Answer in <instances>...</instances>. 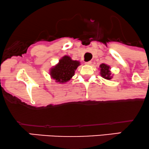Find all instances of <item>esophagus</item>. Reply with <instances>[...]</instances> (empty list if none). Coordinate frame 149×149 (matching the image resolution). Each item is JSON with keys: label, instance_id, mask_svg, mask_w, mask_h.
<instances>
[{"label": "esophagus", "instance_id": "obj_1", "mask_svg": "<svg viewBox=\"0 0 149 149\" xmlns=\"http://www.w3.org/2000/svg\"><path fill=\"white\" fill-rule=\"evenodd\" d=\"M91 64V61L85 62V65H90Z\"/></svg>", "mask_w": 149, "mask_h": 149}]
</instances>
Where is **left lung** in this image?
Instances as JSON below:
<instances>
[{"mask_svg":"<svg viewBox=\"0 0 149 149\" xmlns=\"http://www.w3.org/2000/svg\"><path fill=\"white\" fill-rule=\"evenodd\" d=\"M100 69V74L104 79L111 80L113 77V74H112L111 71V66L108 65L105 63H102L99 66Z\"/></svg>","mask_w":149,"mask_h":149,"instance_id":"8db88e82","label":"left lung"}]
</instances>
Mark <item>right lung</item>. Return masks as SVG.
Wrapping results in <instances>:
<instances>
[{
  "label": "right lung",
  "instance_id": "right-lung-1",
  "mask_svg": "<svg viewBox=\"0 0 149 149\" xmlns=\"http://www.w3.org/2000/svg\"><path fill=\"white\" fill-rule=\"evenodd\" d=\"M80 65L79 61H73L69 56H64L56 65L50 69L49 74L56 82L65 84L72 78L75 70Z\"/></svg>",
  "mask_w": 149,
  "mask_h": 149
}]
</instances>
